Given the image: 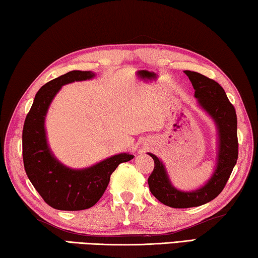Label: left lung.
<instances>
[{
  "mask_svg": "<svg viewBox=\"0 0 258 258\" xmlns=\"http://www.w3.org/2000/svg\"><path fill=\"white\" fill-rule=\"evenodd\" d=\"M194 88L198 106L212 117L217 128V163L207 183L193 191H180L169 179L167 169L157 155L149 153L154 160V169L149 177L151 193L172 208H191L214 200L223 191L238 160L236 114L225 91L219 84L197 72L184 71Z\"/></svg>",
  "mask_w": 258,
  "mask_h": 258,
  "instance_id": "8db88e82",
  "label": "left lung"
}]
</instances>
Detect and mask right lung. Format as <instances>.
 <instances>
[{
    "label": "right lung",
    "mask_w": 258,
    "mask_h": 258,
    "mask_svg": "<svg viewBox=\"0 0 258 258\" xmlns=\"http://www.w3.org/2000/svg\"><path fill=\"white\" fill-rule=\"evenodd\" d=\"M91 71H72L45 83L34 98L23 129V159L27 177L46 204L58 210H83L96 205L112 172L134 155L120 153L94 166L73 169L54 157L46 141L45 116L62 86L95 78Z\"/></svg>",
    "instance_id": "1"
}]
</instances>
